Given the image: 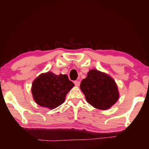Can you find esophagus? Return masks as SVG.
<instances>
[{
    "label": "esophagus",
    "instance_id": "1",
    "mask_svg": "<svg viewBox=\"0 0 149 149\" xmlns=\"http://www.w3.org/2000/svg\"><path fill=\"white\" fill-rule=\"evenodd\" d=\"M74 83L76 86H79L80 85V81H75Z\"/></svg>",
    "mask_w": 149,
    "mask_h": 149
}]
</instances>
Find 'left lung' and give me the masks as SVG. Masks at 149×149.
<instances>
[{"label": "left lung", "instance_id": "1", "mask_svg": "<svg viewBox=\"0 0 149 149\" xmlns=\"http://www.w3.org/2000/svg\"><path fill=\"white\" fill-rule=\"evenodd\" d=\"M80 89L87 102L98 109H109L119 98L115 80L107 73L95 69L89 71L87 77L80 84Z\"/></svg>", "mask_w": 149, "mask_h": 149}]
</instances>
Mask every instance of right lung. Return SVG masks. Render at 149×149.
<instances>
[{"label":"right lung","mask_w":149,"mask_h":149,"mask_svg":"<svg viewBox=\"0 0 149 149\" xmlns=\"http://www.w3.org/2000/svg\"><path fill=\"white\" fill-rule=\"evenodd\" d=\"M74 86L66 74L56 75L48 71L33 80L31 91L37 104L52 110L65 102L66 94Z\"/></svg>","instance_id":"add662e5"}]
</instances>
